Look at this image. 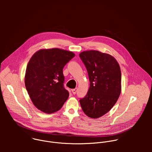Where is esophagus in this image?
Instances as JSON below:
<instances>
[{
	"instance_id": "obj_1",
	"label": "esophagus",
	"mask_w": 152,
	"mask_h": 152,
	"mask_svg": "<svg viewBox=\"0 0 152 152\" xmlns=\"http://www.w3.org/2000/svg\"><path fill=\"white\" fill-rule=\"evenodd\" d=\"M77 91V88H75V89L72 90V93H73V94H76Z\"/></svg>"
}]
</instances>
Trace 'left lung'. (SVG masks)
<instances>
[{
	"label": "left lung",
	"mask_w": 152,
	"mask_h": 152,
	"mask_svg": "<svg viewBox=\"0 0 152 152\" xmlns=\"http://www.w3.org/2000/svg\"><path fill=\"white\" fill-rule=\"evenodd\" d=\"M79 56L90 82L88 91L80 104L86 115L97 118L111 110L120 95V67L113 56L97 50L83 51Z\"/></svg>",
	"instance_id": "obj_1"
}]
</instances>
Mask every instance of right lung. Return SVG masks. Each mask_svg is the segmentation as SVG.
Here are the masks:
<instances>
[{"label":"right lung","instance_id":"right-lung-1","mask_svg":"<svg viewBox=\"0 0 152 152\" xmlns=\"http://www.w3.org/2000/svg\"><path fill=\"white\" fill-rule=\"evenodd\" d=\"M75 56L72 52L53 48L40 49L30 59L25 86L33 104L41 111L54 113L67 100L69 93L64 86L62 70Z\"/></svg>","mask_w":152,"mask_h":152}]
</instances>
